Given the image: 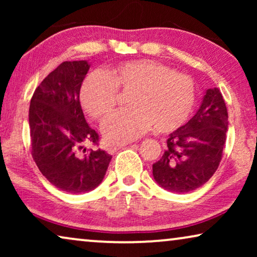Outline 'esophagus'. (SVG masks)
<instances>
[{
    "label": "esophagus",
    "instance_id": "1",
    "mask_svg": "<svg viewBox=\"0 0 257 257\" xmlns=\"http://www.w3.org/2000/svg\"><path fill=\"white\" fill-rule=\"evenodd\" d=\"M126 144H118V145H108L107 146V151L110 153H114L115 151H118L119 149H122V147H125Z\"/></svg>",
    "mask_w": 257,
    "mask_h": 257
}]
</instances>
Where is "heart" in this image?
<instances>
[{"label":"heart","instance_id":"obj_1","mask_svg":"<svg viewBox=\"0 0 257 257\" xmlns=\"http://www.w3.org/2000/svg\"><path fill=\"white\" fill-rule=\"evenodd\" d=\"M118 90H130L131 106L103 122L105 139L113 144L132 142L154 127L173 132L188 120L195 104L191 77L152 59L122 62L105 73H90L80 87V103L91 117L103 119L117 104Z\"/></svg>","mask_w":257,"mask_h":257}]
</instances>
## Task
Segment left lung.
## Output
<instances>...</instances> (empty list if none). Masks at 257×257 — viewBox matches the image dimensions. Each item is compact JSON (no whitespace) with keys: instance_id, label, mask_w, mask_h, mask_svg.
Here are the masks:
<instances>
[{"instance_id":"1","label":"left lung","mask_w":257,"mask_h":257,"mask_svg":"<svg viewBox=\"0 0 257 257\" xmlns=\"http://www.w3.org/2000/svg\"><path fill=\"white\" fill-rule=\"evenodd\" d=\"M227 128L222 94L217 87L208 89L194 117L168 136L166 151L153 164L154 180L175 193L201 187L219 167Z\"/></svg>"}]
</instances>
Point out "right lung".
I'll return each instance as SVG.
<instances>
[{
  "label": "right lung",
  "mask_w": 257,
  "mask_h": 257,
  "mask_svg": "<svg viewBox=\"0 0 257 257\" xmlns=\"http://www.w3.org/2000/svg\"><path fill=\"white\" fill-rule=\"evenodd\" d=\"M89 69L86 61L63 62L36 87L29 108L31 156L38 170L50 184L72 194L96 188L112 158L100 149H83V144L99 142L79 101Z\"/></svg>",
  "instance_id": "right-lung-1"
}]
</instances>
